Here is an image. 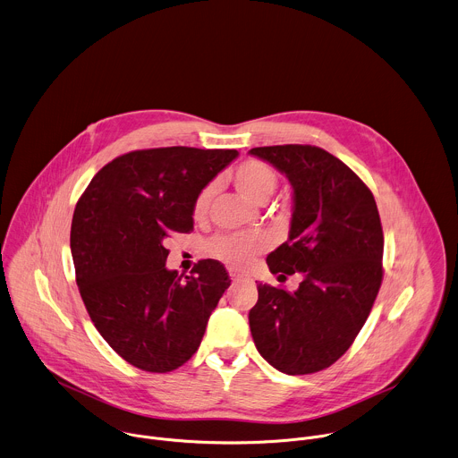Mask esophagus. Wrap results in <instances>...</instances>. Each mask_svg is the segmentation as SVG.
Returning a JSON list of instances; mask_svg holds the SVG:
<instances>
[{"instance_id":"34e87169","label":"esophagus","mask_w":458,"mask_h":458,"mask_svg":"<svg viewBox=\"0 0 458 458\" xmlns=\"http://www.w3.org/2000/svg\"><path fill=\"white\" fill-rule=\"evenodd\" d=\"M230 278H232V280H237V278H239V275H237V273H233V271H230Z\"/></svg>"}]
</instances>
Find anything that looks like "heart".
I'll use <instances>...</instances> for the list:
<instances>
[{
  "mask_svg": "<svg viewBox=\"0 0 458 458\" xmlns=\"http://www.w3.org/2000/svg\"><path fill=\"white\" fill-rule=\"evenodd\" d=\"M232 182L246 199L253 203H266L273 196L278 185V176L269 164L257 158H250L233 169ZM210 198H212V187L208 185L194 199V205H192L194 219L205 217ZM264 248H266V241L260 235L235 233V235H217L216 239H212L208 244V253L214 259L232 267H242Z\"/></svg>",
  "mask_w": 458,
  "mask_h": 458,
  "instance_id": "heart-1",
  "label": "heart"
}]
</instances>
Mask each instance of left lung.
<instances>
[{"mask_svg": "<svg viewBox=\"0 0 458 458\" xmlns=\"http://www.w3.org/2000/svg\"><path fill=\"white\" fill-rule=\"evenodd\" d=\"M289 178V239L267 255L278 278L300 273L294 293L259 284L250 328L278 371L310 375L337 362L362 330L382 285L384 232L368 185L337 157L309 144L250 149Z\"/></svg>", "mask_w": 458, "mask_h": 458, "instance_id": "8db88e82", "label": "left lung"}]
</instances>
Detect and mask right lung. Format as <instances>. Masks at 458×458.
I'll return each mask as SVG.
<instances>
[{"label":"right lung","mask_w":458,"mask_h":458,"mask_svg":"<svg viewBox=\"0 0 458 458\" xmlns=\"http://www.w3.org/2000/svg\"><path fill=\"white\" fill-rule=\"evenodd\" d=\"M237 155L187 146L130 151L101 167L76 203L71 255L80 296L108 346L142 371L183 366L230 287L212 259L185 278L169 271L164 241L194 228L196 196Z\"/></svg>","instance_id":"add662e5"}]
</instances>
